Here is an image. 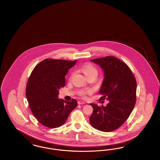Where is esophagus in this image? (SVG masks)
I'll use <instances>...</instances> for the list:
<instances>
[{
    "label": "esophagus",
    "instance_id": "1",
    "mask_svg": "<svg viewBox=\"0 0 160 160\" xmlns=\"http://www.w3.org/2000/svg\"><path fill=\"white\" fill-rule=\"evenodd\" d=\"M85 104V102L83 101H78V104Z\"/></svg>",
    "mask_w": 160,
    "mask_h": 160
}]
</instances>
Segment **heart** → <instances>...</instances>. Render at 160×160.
I'll list each match as a JSON object with an SVG mask.
<instances>
[{
  "instance_id": "obj_1",
  "label": "heart",
  "mask_w": 160,
  "mask_h": 160,
  "mask_svg": "<svg viewBox=\"0 0 160 160\" xmlns=\"http://www.w3.org/2000/svg\"><path fill=\"white\" fill-rule=\"evenodd\" d=\"M81 71L83 73L84 76L87 78L90 77H97L98 74V71L97 68L92 65L91 64H86L83 65L82 68H81ZM89 91L88 90H85V89H82L78 91V95L82 96V97H84Z\"/></svg>"
}]
</instances>
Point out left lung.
<instances>
[{
	"instance_id": "left-lung-1",
	"label": "left lung",
	"mask_w": 160,
	"mask_h": 160,
	"mask_svg": "<svg viewBox=\"0 0 160 160\" xmlns=\"http://www.w3.org/2000/svg\"><path fill=\"white\" fill-rule=\"evenodd\" d=\"M104 71V79L99 91L100 100L107 99L106 106L90 104L93 108L89 122L103 132L119 128L131 113L136 101L137 83L127 64L113 57L92 59Z\"/></svg>"
}]
</instances>
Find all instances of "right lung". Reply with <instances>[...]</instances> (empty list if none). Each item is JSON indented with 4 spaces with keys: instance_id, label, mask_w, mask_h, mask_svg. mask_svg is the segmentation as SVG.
Instances as JSON below:
<instances>
[{
    "instance_id": "1",
    "label": "right lung",
    "mask_w": 160,
    "mask_h": 160,
    "mask_svg": "<svg viewBox=\"0 0 160 160\" xmlns=\"http://www.w3.org/2000/svg\"><path fill=\"white\" fill-rule=\"evenodd\" d=\"M76 62L47 59L38 63L29 78L26 90L29 106L39 122L48 128L65 123L77 106L75 99L58 98L59 89L65 84V77Z\"/></svg>"
}]
</instances>
